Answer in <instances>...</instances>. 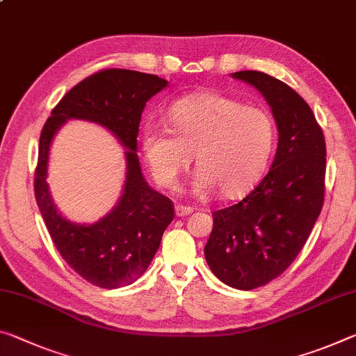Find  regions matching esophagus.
Instances as JSON below:
<instances>
[{
	"label": "esophagus",
	"mask_w": 356,
	"mask_h": 356,
	"mask_svg": "<svg viewBox=\"0 0 356 356\" xmlns=\"http://www.w3.org/2000/svg\"><path fill=\"white\" fill-rule=\"evenodd\" d=\"M174 211H176V216H177V217H185V216H188V213L193 212V209H191L190 206L177 204L176 207H174Z\"/></svg>",
	"instance_id": "obj_1"
}]
</instances>
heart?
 <instances>
[{"mask_svg": "<svg viewBox=\"0 0 356 356\" xmlns=\"http://www.w3.org/2000/svg\"><path fill=\"white\" fill-rule=\"evenodd\" d=\"M274 140V120L264 109L218 93H200L176 101L168 125H145L143 152L152 176L165 188L176 187L195 152L200 169L195 193L207 196L218 188L225 198H234L261 176Z\"/></svg>", "mask_w": 356, "mask_h": 356, "instance_id": "b5f03b06", "label": "heart"}]
</instances>
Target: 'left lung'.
Here are the masks:
<instances>
[{"label":"left lung","mask_w":356,"mask_h":356,"mask_svg":"<svg viewBox=\"0 0 356 356\" xmlns=\"http://www.w3.org/2000/svg\"><path fill=\"white\" fill-rule=\"evenodd\" d=\"M255 87L279 131L270 169L238 204L213 212L204 257L238 290L266 285L302 250L323 207L326 147L314 112L295 90L259 71L231 74Z\"/></svg>","instance_id":"1"}]
</instances>
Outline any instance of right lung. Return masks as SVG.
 <instances>
[{"label": "right lung", "mask_w": 356, "mask_h": 356, "mask_svg": "<svg viewBox=\"0 0 356 356\" xmlns=\"http://www.w3.org/2000/svg\"><path fill=\"white\" fill-rule=\"evenodd\" d=\"M168 81L131 70H104L67 92L39 138L35 195L56 250L81 277L101 289L136 282L154 259L174 218V204L145 182L138 158V133L145 103ZM67 120L97 122L126 149V182L109 214L95 224H76L56 209L45 179L49 145Z\"/></svg>", "instance_id": "1"}]
</instances>
